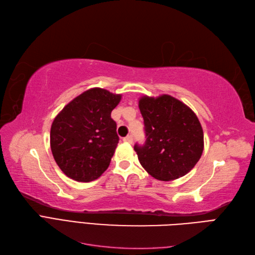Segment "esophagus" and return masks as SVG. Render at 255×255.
Wrapping results in <instances>:
<instances>
[{"label": "esophagus", "instance_id": "obj_1", "mask_svg": "<svg viewBox=\"0 0 255 255\" xmlns=\"http://www.w3.org/2000/svg\"><path fill=\"white\" fill-rule=\"evenodd\" d=\"M124 141L127 142V143H132L133 138H132V135H127L124 137Z\"/></svg>", "mask_w": 255, "mask_h": 255}]
</instances>
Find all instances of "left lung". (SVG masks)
I'll use <instances>...</instances> for the list:
<instances>
[{
    "label": "left lung",
    "instance_id": "1",
    "mask_svg": "<svg viewBox=\"0 0 255 255\" xmlns=\"http://www.w3.org/2000/svg\"><path fill=\"white\" fill-rule=\"evenodd\" d=\"M138 108L146 134L144 145H134L141 165L161 181L186 175L203 151V130L194 111L167 94L142 96Z\"/></svg>",
    "mask_w": 255,
    "mask_h": 255
}]
</instances>
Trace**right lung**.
Wrapping results in <instances>:
<instances>
[{"mask_svg":"<svg viewBox=\"0 0 255 255\" xmlns=\"http://www.w3.org/2000/svg\"><path fill=\"white\" fill-rule=\"evenodd\" d=\"M121 94L93 88L74 98L51 127V149L63 174L78 182H91L108 168L119 143L111 111Z\"/></svg>","mask_w":255,"mask_h":255,"instance_id":"1","label":"right lung"}]
</instances>
